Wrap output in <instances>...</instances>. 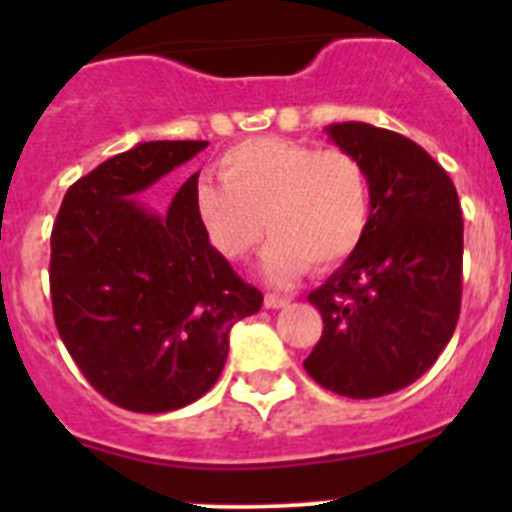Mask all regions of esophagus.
Returning <instances> with one entry per match:
<instances>
[{
	"mask_svg": "<svg viewBox=\"0 0 512 512\" xmlns=\"http://www.w3.org/2000/svg\"><path fill=\"white\" fill-rule=\"evenodd\" d=\"M264 305L269 307V310H279V307L289 305V300H287V297H282V295H266Z\"/></svg>",
	"mask_w": 512,
	"mask_h": 512,
	"instance_id": "esophagus-1",
	"label": "esophagus"
}]
</instances>
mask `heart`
Returning <instances> with one entry per match:
<instances>
[{
	"label": "heart",
	"instance_id": "obj_1",
	"mask_svg": "<svg viewBox=\"0 0 512 512\" xmlns=\"http://www.w3.org/2000/svg\"><path fill=\"white\" fill-rule=\"evenodd\" d=\"M220 182L194 192L200 223L223 259L253 251L271 235L261 269L271 282L330 269L356 251L372 215L364 164L341 148L318 151L282 138H251L223 153Z\"/></svg>",
	"mask_w": 512,
	"mask_h": 512
}]
</instances>
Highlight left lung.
Wrapping results in <instances>:
<instances>
[{
  "mask_svg": "<svg viewBox=\"0 0 512 512\" xmlns=\"http://www.w3.org/2000/svg\"><path fill=\"white\" fill-rule=\"evenodd\" d=\"M325 133L364 164L372 215L356 251L307 295L323 336L305 369L325 390L369 400L423 377L454 336L464 220L454 182L418 143L366 122Z\"/></svg>",
  "mask_w": 512,
  "mask_h": 512,
  "instance_id": "8db88e82",
  "label": "left lung"
}]
</instances>
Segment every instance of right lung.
I'll list each match as a JSON object with an SVG mask.
<instances>
[{
    "mask_svg": "<svg viewBox=\"0 0 512 512\" xmlns=\"http://www.w3.org/2000/svg\"><path fill=\"white\" fill-rule=\"evenodd\" d=\"M207 140H148L71 184L51 233L53 318L94 390L133 413L200 400L223 372L230 328L264 295L210 246L189 176L166 215L138 200Z\"/></svg>",
    "mask_w": 512,
    "mask_h": 512,
    "instance_id": "1",
    "label": "right lung"
}]
</instances>
